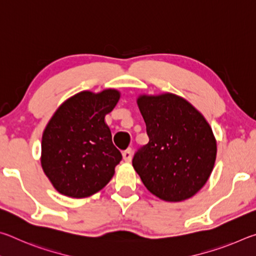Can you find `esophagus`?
Segmentation results:
<instances>
[{"instance_id": "1", "label": "esophagus", "mask_w": 256, "mask_h": 256, "mask_svg": "<svg viewBox=\"0 0 256 256\" xmlns=\"http://www.w3.org/2000/svg\"><path fill=\"white\" fill-rule=\"evenodd\" d=\"M132 154H133V151H132L131 148H128V149H126L125 151H123L122 154H123V159L125 160V162H131Z\"/></svg>"}]
</instances>
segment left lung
<instances>
[{"instance_id":"obj_1","label":"left lung","mask_w":256,"mask_h":256,"mask_svg":"<svg viewBox=\"0 0 256 256\" xmlns=\"http://www.w3.org/2000/svg\"><path fill=\"white\" fill-rule=\"evenodd\" d=\"M149 142L134 154L132 164L151 193L180 202L209 180L216 157L212 128L200 112L177 94H140L136 99Z\"/></svg>"}]
</instances>
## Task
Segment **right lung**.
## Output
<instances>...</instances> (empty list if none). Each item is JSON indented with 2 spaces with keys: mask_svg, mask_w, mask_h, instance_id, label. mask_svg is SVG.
I'll list each match as a JSON object with an SVG mask.
<instances>
[{
  "mask_svg": "<svg viewBox=\"0 0 256 256\" xmlns=\"http://www.w3.org/2000/svg\"><path fill=\"white\" fill-rule=\"evenodd\" d=\"M120 92L105 89L81 92L60 105L42 138L40 164L58 193L88 198L108 184L122 154L112 144L105 116L118 102Z\"/></svg>",
  "mask_w": 256,
  "mask_h": 256,
  "instance_id": "add662e5",
  "label": "right lung"
}]
</instances>
